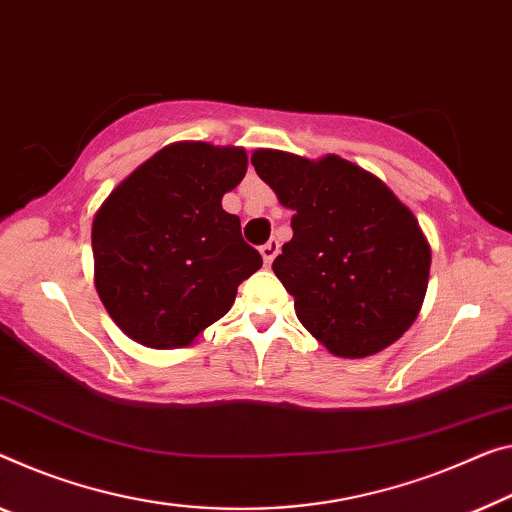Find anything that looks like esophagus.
I'll use <instances>...</instances> for the list:
<instances>
[{
    "mask_svg": "<svg viewBox=\"0 0 512 512\" xmlns=\"http://www.w3.org/2000/svg\"><path fill=\"white\" fill-rule=\"evenodd\" d=\"M277 254H279V242H277V240L265 242V245L261 247V256H263L265 265H270V263L274 261V256H277Z\"/></svg>",
    "mask_w": 512,
    "mask_h": 512,
    "instance_id": "esophagus-1",
    "label": "esophagus"
}]
</instances>
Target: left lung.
I'll return each instance as SVG.
<instances>
[{
    "instance_id": "left-lung-1",
    "label": "left lung",
    "mask_w": 512,
    "mask_h": 512,
    "mask_svg": "<svg viewBox=\"0 0 512 512\" xmlns=\"http://www.w3.org/2000/svg\"><path fill=\"white\" fill-rule=\"evenodd\" d=\"M251 164L293 210V240L272 270L302 325L345 359L396 343L419 316L430 277V245L414 212L338 155L309 160L258 148Z\"/></svg>"
}]
</instances>
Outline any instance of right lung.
Here are the masks:
<instances>
[{
  "mask_svg": "<svg viewBox=\"0 0 512 512\" xmlns=\"http://www.w3.org/2000/svg\"><path fill=\"white\" fill-rule=\"evenodd\" d=\"M240 146L176 141L132 171L93 217V283L125 336L171 350L229 313L263 265L222 208L247 174Z\"/></svg>",
  "mask_w": 512,
  "mask_h": 512,
  "instance_id": "add662e5",
  "label": "right lung"
}]
</instances>
